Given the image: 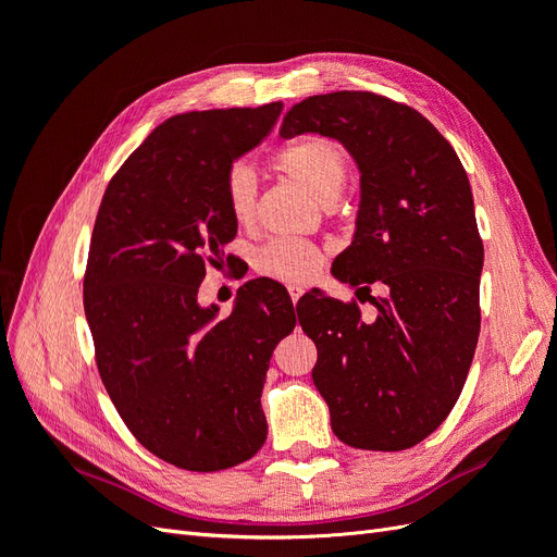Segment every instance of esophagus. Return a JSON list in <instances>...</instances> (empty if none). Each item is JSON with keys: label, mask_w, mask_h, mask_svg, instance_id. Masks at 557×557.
Masks as SVG:
<instances>
[{"label": "esophagus", "mask_w": 557, "mask_h": 557, "mask_svg": "<svg viewBox=\"0 0 557 557\" xmlns=\"http://www.w3.org/2000/svg\"><path fill=\"white\" fill-rule=\"evenodd\" d=\"M288 293H290L293 305H297V299L301 297V293H305V288H301V285H288Z\"/></svg>", "instance_id": "1"}]
</instances>
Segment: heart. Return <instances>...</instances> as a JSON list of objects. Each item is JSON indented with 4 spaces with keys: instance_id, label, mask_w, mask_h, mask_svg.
I'll list each match as a JSON object with an SVG mask.
<instances>
[{
    "instance_id": "1",
    "label": "heart",
    "mask_w": 557,
    "mask_h": 557,
    "mask_svg": "<svg viewBox=\"0 0 557 557\" xmlns=\"http://www.w3.org/2000/svg\"><path fill=\"white\" fill-rule=\"evenodd\" d=\"M274 170L297 181L320 201H332L346 181V158L342 148L325 137H305L285 146L272 160ZM225 201L234 223L248 225L256 215L258 181L246 164H234L225 176ZM323 250L301 239H274L264 244L252 267L260 276L281 283H307L323 264Z\"/></svg>"
}]
</instances>
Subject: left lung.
<instances>
[{"mask_svg": "<svg viewBox=\"0 0 557 557\" xmlns=\"http://www.w3.org/2000/svg\"><path fill=\"white\" fill-rule=\"evenodd\" d=\"M305 132L342 141L358 162L356 237L332 274L376 309L299 299L318 348L313 383L344 444L411 448L455 407L479 342L483 242L467 172L425 115L374 92L301 99L281 137Z\"/></svg>", "mask_w": 557, "mask_h": 557, "instance_id": "obj_1", "label": "left lung"}]
</instances>
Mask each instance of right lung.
Instances as JSON below:
<instances>
[{
	"mask_svg": "<svg viewBox=\"0 0 557 557\" xmlns=\"http://www.w3.org/2000/svg\"><path fill=\"white\" fill-rule=\"evenodd\" d=\"M281 111L170 117L113 174L97 211L83 307L99 376L137 442L188 471L230 469L262 448L269 360L297 323L269 281L246 283L223 320L197 301L207 264L237 234L225 176Z\"/></svg>",
	"mask_w": 557,
	"mask_h": 557,
	"instance_id": "1",
	"label": "right lung"
}]
</instances>
